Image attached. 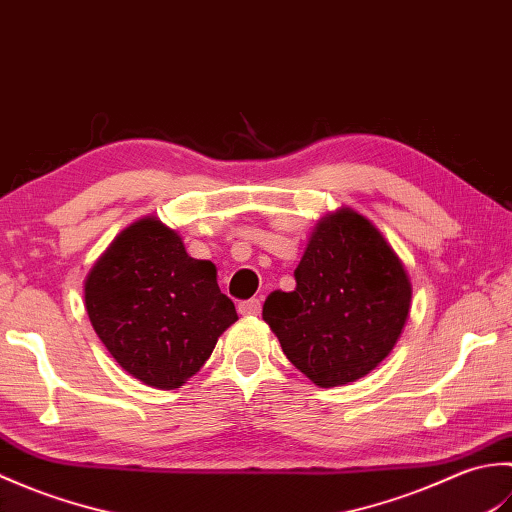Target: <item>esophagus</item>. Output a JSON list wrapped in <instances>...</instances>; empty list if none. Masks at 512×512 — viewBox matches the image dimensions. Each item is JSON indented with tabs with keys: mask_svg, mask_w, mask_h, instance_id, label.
I'll return each mask as SVG.
<instances>
[{
	"mask_svg": "<svg viewBox=\"0 0 512 512\" xmlns=\"http://www.w3.org/2000/svg\"><path fill=\"white\" fill-rule=\"evenodd\" d=\"M259 312H262V299H248L239 303V314H244V317H257Z\"/></svg>",
	"mask_w": 512,
	"mask_h": 512,
	"instance_id": "esophagus-1",
	"label": "esophagus"
}]
</instances>
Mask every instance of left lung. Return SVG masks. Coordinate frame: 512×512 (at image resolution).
Listing matches in <instances>:
<instances>
[{"label":"left lung","mask_w":512,"mask_h":512,"mask_svg":"<svg viewBox=\"0 0 512 512\" xmlns=\"http://www.w3.org/2000/svg\"><path fill=\"white\" fill-rule=\"evenodd\" d=\"M297 288L270 292L262 317L314 385L363 378L394 350L411 308L405 266L352 209L325 215L295 270Z\"/></svg>","instance_id":"obj_1"}]
</instances>
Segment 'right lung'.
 <instances>
[{
	"instance_id": "1",
	"label": "right lung",
	"mask_w": 512,
	"mask_h": 512,
	"mask_svg": "<svg viewBox=\"0 0 512 512\" xmlns=\"http://www.w3.org/2000/svg\"><path fill=\"white\" fill-rule=\"evenodd\" d=\"M94 332L127 374L176 389L211 356L237 321L217 286L215 264L193 259L156 215L127 226L85 277Z\"/></svg>"
}]
</instances>
